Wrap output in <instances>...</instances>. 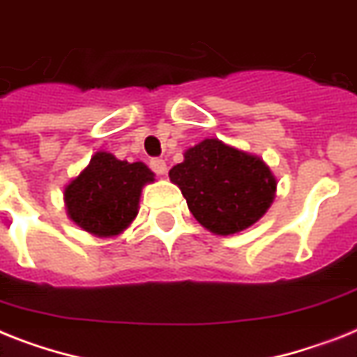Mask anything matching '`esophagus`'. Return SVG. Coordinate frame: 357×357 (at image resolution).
<instances>
[{
    "mask_svg": "<svg viewBox=\"0 0 357 357\" xmlns=\"http://www.w3.org/2000/svg\"><path fill=\"white\" fill-rule=\"evenodd\" d=\"M150 169L155 174H159V176H163V174H167V161L161 158H153L150 161Z\"/></svg>",
    "mask_w": 357,
    "mask_h": 357,
    "instance_id": "34e87169",
    "label": "esophagus"
}]
</instances>
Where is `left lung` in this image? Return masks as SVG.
<instances>
[{
  "label": "left lung",
  "mask_w": 357,
  "mask_h": 357,
  "mask_svg": "<svg viewBox=\"0 0 357 357\" xmlns=\"http://www.w3.org/2000/svg\"><path fill=\"white\" fill-rule=\"evenodd\" d=\"M169 176L194 218L220 236L257 224L277 192V178L259 155L214 137L185 150L183 161Z\"/></svg>",
  "instance_id": "left-lung-1"
}]
</instances>
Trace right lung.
<instances>
[{"instance_id": "right-lung-1", "label": "right lung", "mask_w": 357, "mask_h": 357, "mask_svg": "<svg viewBox=\"0 0 357 357\" xmlns=\"http://www.w3.org/2000/svg\"><path fill=\"white\" fill-rule=\"evenodd\" d=\"M141 161H121L109 152H97L82 172L63 188L71 222L98 238H113L128 229L139 213L143 187L155 181Z\"/></svg>"}]
</instances>
